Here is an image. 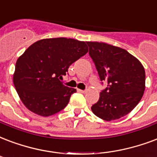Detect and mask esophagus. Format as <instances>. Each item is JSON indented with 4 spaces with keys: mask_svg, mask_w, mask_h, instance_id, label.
<instances>
[{
    "mask_svg": "<svg viewBox=\"0 0 157 157\" xmlns=\"http://www.w3.org/2000/svg\"><path fill=\"white\" fill-rule=\"evenodd\" d=\"M78 91L81 92V93H86V90H83L78 89Z\"/></svg>",
    "mask_w": 157,
    "mask_h": 157,
    "instance_id": "esophagus-1",
    "label": "esophagus"
}]
</instances>
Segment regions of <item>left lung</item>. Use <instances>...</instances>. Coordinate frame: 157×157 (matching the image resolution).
Wrapping results in <instances>:
<instances>
[{
    "label": "left lung",
    "mask_w": 157,
    "mask_h": 157,
    "mask_svg": "<svg viewBox=\"0 0 157 157\" xmlns=\"http://www.w3.org/2000/svg\"><path fill=\"white\" fill-rule=\"evenodd\" d=\"M89 54L100 81L108 87L92 105L95 115L105 121L127 115L137 105L145 90L146 74L137 57L119 47L99 42H86Z\"/></svg>",
    "instance_id": "obj_1"
}]
</instances>
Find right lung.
<instances>
[{
  "instance_id": "right-lung-1",
  "label": "right lung",
  "mask_w": 157,
  "mask_h": 157,
  "mask_svg": "<svg viewBox=\"0 0 157 157\" xmlns=\"http://www.w3.org/2000/svg\"><path fill=\"white\" fill-rule=\"evenodd\" d=\"M87 52L86 42L67 38L44 39L29 47L17 59L13 75L24 105L43 117L63 109L76 90L66 86L60 80Z\"/></svg>"
}]
</instances>
